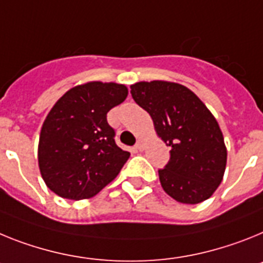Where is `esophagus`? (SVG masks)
I'll return each instance as SVG.
<instances>
[{
	"label": "esophagus",
	"mask_w": 263,
	"mask_h": 263,
	"mask_svg": "<svg viewBox=\"0 0 263 263\" xmlns=\"http://www.w3.org/2000/svg\"><path fill=\"white\" fill-rule=\"evenodd\" d=\"M145 148V143L144 140H138V143L135 144V149H138V151H143Z\"/></svg>",
	"instance_id": "34e87169"
}]
</instances>
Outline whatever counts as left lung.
Returning <instances> with one entry per match:
<instances>
[{
	"instance_id": "obj_1",
	"label": "left lung",
	"mask_w": 263,
	"mask_h": 263,
	"mask_svg": "<svg viewBox=\"0 0 263 263\" xmlns=\"http://www.w3.org/2000/svg\"><path fill=\"white\" fill-rule=\"evenodd\" d=\"M132 98L154 120L157 136L171 147L159 179L165 193L182 204H198L222 181L227 147L216 118L200 98L179 83L138 82Z\"/></svg>"
}]
</instances>
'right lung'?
Returning a JSON list of instances; mask_svg holds the SVG:
<instances>
[{"mask_svg": "<svg viewBox=\"0 0 263 263\" xmlns=\"http://www.w3.org/2000/svg\"><path fill=\"white\" fill-rule=\"evenodd\" d=\"M127 95L124 84L88 82L54 104L38 144V165L50 191L68 200L90 198L119 175L129 152L116 145L107 112Z\"/></svg>", "mask_w": 263, "mask_h": 263, "instance_id": "add662e5", "label": "right lung"}]
</instances>
